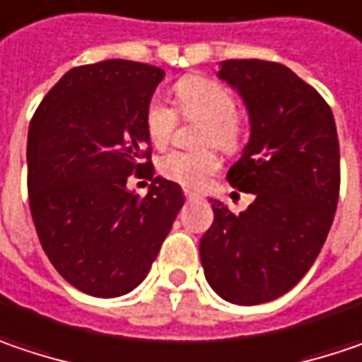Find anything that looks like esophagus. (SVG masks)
<instances>
[{
    "mask_svg": "<svg viewBox=\"0 0 362 362\" xmlns=\"http://www.w3.org/2000/svg\"><path fill=\"white\" fill-rule=\"evenodd\" d=\"M184 197H186V201H199L201 199L197 192H190V190H184Z\"/></svg>",
    "mask_w": 362,
    "mask_h": 362,
    "instance_id": "34e87169",
    "label": "esophagus"
}]
</instances>
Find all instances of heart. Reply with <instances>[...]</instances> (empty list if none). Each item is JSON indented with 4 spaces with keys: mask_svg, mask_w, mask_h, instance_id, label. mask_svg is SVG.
Here are the masks:
<instances>
[{
    "mask_svg": "<svg viewBox=\"0 0 362 362\" xmlns=\"http://www.w3.org/2000/svg\"><path fill=\"white\" fill-rule=\"evenodd\" d=\"M178 112L186 120L202 122L199 143L215 145L225 153L242 149L245 127L235 115V98L215 79L202 75H188L176 83ZM178 112L174 106L153 98L145 108V133L153 147H165L178 127ZM221 165V160L213 147L201 149H178L160 160V174L163 178L178 182L186 188H201L209 176Z\"/></svg>",
    "mask_w": 362,
    "mask_h": 362,
    "instance_id": "heart-1",
    "label": "heart"
}]
</instances>
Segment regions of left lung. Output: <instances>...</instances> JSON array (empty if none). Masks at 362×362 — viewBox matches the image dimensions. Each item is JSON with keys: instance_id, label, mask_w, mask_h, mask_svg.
<instances>
[{"instance_id": "1", "label": "left lung", "mask_w": 362, "mask_h": 362, "mask_svg": "<svg viewBox=\"0 0 362 362\" xmlns=\"http://www.w3.org/2000/svg\"><path fill=\"white\" fill-rule=\"evenodd\" d=\"M219 77L244 98L252 135L227 180L256 201L238 217L213 202L201 262L229 303L258 305L295 287L328 238L340 194V147L328 102L288 67L227 59Z\"/></svg>"}]
</instances>
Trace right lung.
<instances>
[{
  "label": "right lung",
  "instance_id": "right-lung-1",
  "mask_svg": "<svg viewBox=\"0 0 362 362\" xmlns=\"http://www.w3.org/2000/svg\"><path fill=\"white\" fill-rule=\"evenodd\" d=\"M163 69L110 59L79 65L42 98L28 129V202L40 245L81 293L120 297L147 276L184 204L153 178L145 108ZM131 173L152 180L139 197Z\"/></svg>",
  "mask_w": 362,
  "mask_h": 362
}]
</instances>
